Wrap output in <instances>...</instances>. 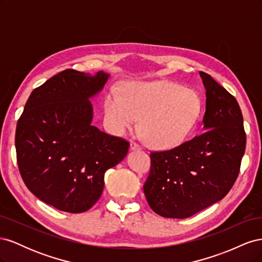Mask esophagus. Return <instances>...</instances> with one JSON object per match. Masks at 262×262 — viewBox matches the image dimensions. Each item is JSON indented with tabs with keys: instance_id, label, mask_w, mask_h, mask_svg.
<instances>
[{
	"instance_id": "34e87169",
	"label": "esophagus",
	"mask_w": 262,
	"mask_h": 262,
	"mask_svg": "<svg viewBox=\"0 0 262 262\" xmlns=\"http://www.w3.org/2000/svg\"><path fill=\"white\" fill-rule=\"evenodd\" d=\"M130 148L132 150H140L141 146L138 143H136V142H131V143H130Z\"/></svg>"
}]
</instances>
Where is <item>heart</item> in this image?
Returning a JSON list of instances; mask_svg holds the SVG:
<instances>
[{"label":"heart","mask_w":262,"mask_h":262,"mask_svg":"<svg viewBox=\"0 0 262 262\" xmlns=\"http://www.w3.org/2000/svg\"><path fill=\"white\" fill-rule=\"evenodd\" d=\"M200 94L171 81L134 82L121 96L112 91L106 97L104 120L110 131L123 134L139 119V131L156 149L181 145L194 130L202 114Z\"/></svg>","instance_id":"obj_1"}]
</instances>
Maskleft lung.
<instances>
[{
  "instance_id": "obj_1",
  "label": "left lung",
  "mask_w": 262,
  "mask_h": 262,
  "mask_svg": "<svg viewBox=\"0 0 262 262\" xmlns=\"http://www.w3.org/2000/svg\"><path fill=\"white\" fill-rule=\"evenodd\" d=\"M205 89L203 133L181 145L150 153L143 186L158 215L186 219L223 199L239 173L246 133L238 102L211 75L200 72Z\"/></svg>"
}]
</instances>
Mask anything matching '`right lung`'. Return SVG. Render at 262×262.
<instances>
[{
    "mask_svg": "<svg viewBox=\"0 0 262 262\" xmlns=\"http://www.w3.org/2000/svg\"><path fill=\"white\" fill-rule=\"evenodd\" d=\"M109 76L62 71L31 92L18 119L20 176L31 193L60 211L90 210L104 190L106 170L128 154L129 142L92 125L90 99Z\"/></svg>",
    "mask_w": 262,
    "mask_h": 262,
    "instance_id": "add662e5",
    "label": "right lung"
}]
</instances>
